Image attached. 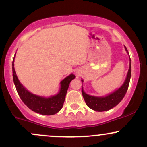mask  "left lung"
<instances>
[{
  "label": "left lung",
  "instance_id": "obj_1",
  "mask_svg": "<svg viewBox=\"0 0 147 147\" xmlns=\"http://www.w3.org/2000/svg\"><path fill=\"white\" fill-rule=\"evenodd\" d=\"M126 52H127L129 57V68L128 70L127 75L124 83L119 88L112 92L107 95L103 96V97H97V96H93L86 94L84 90L83 86H82V92L86 104L93 111H98V112H102V111H109L113 109L115 106H117L119 102L124 98V95H126V91L129 88L130 79L131 76V58H130L129 52L126 46H124ZM82 82L83 83L84 80L82 79Z\"/></svg>",
  "mask_w": 147,
  "mask_h": 147
}]
</instances>
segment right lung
<instances>
[{
  "instance_id": "add662e5",
  "label": "right lung",
  "mask_w": 147,
  "mask_h": 147,
  "mask_svg": "<svg viewBox=\"0 0 147 147\" xmlns=\"http://www.w3.org/2000/svg\"><path fill=\"white\" fill-rule=\"evenodd\" d=\"M15 55L12 62L13 80L16 91L23 102L30 109L37 113L44 115H52L57 113L63 107L69 85L72 79L75 78V75L70 74L60 82V89L57 95L48 97L35 95L27 90L18 80L14 69Z\"/></svg>"
}]
</instances>
